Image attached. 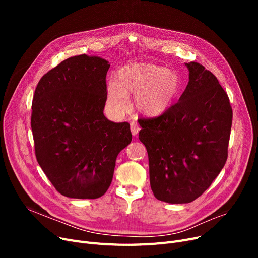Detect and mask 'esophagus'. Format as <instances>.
<instances>
[{
	"label": "esophagus",
	"instance_id": "obj_1",
	"mask_svg": "<svg viewBox=\"0 0 258 258\" xmlns=\"http://www.w3.org/2000/svg\"><path fill=\"white\" fill-rule=\"evenodd\" d=\"M139 125L137 124V122L135 121H132L131 122V132H132V135L133 136H137V134L139 132Z\"/></svg>",
	"mask_w": 258,
	"mask_h": 258
}]
</instances>
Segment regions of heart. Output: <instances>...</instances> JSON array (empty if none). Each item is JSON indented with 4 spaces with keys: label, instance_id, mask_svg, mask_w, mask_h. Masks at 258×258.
I'll list each match as a JSON object with an SVG mask.
<instances>
[{
    "label": "heart",
    "instance_id": "b5f03b06",
    "mask_svg": "<svg viewBox=\"0 0 258 258\" xmlns=\"http://www.w3.org/2000/svg\"><path fill=\"white\" fill-rule=\"evenodd\" d=\"M181 80L167 68L152 63H131L117 71L115 84L106 89V106L114 115L128 108V95H136L138 110L150 117L163 115L179 97Z\"/></svg>",
    "mask_w": 258,
    "mask_h": 258
}]
</instances>
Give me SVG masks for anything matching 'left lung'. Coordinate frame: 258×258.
<instances>
[{"mask_svg":"<svg viewBox=\"0 0 258 258\" xmlns=\"http://www.w3.org/2000/svg\"><path fill=\"white\" fill-rule=\"evenodd\" d=\"M185 64L189 81L179 101L163 115L142 119L139 132L154 196L170 204L195 201L218 177L232 125V107L218 78L199 62Z\"/></svg>","mask_w":258,"mask_h":258,"instance_id":"8db88e82","label":"left lung"}]
</instances>
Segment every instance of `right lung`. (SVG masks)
Here are the masks:
<instances>
[{
    "mask_svg": "<svg viewBox=\"0 0 258 258\" xmlns=\"http://www.w3.org/2000/svg\"><path fill=\"white\" fill-rule=\"evenodd\" d=\"M110 64L86 54L64 59L38 81L31 128L39 166L68 198L98 199L110 187L116 158L132 141L127 122L106 119Z\"/></svg>",
    "mask_w": 258,
    "mask_h": 258,
    "instance_id": "add662e5",
    "label": "right lung"
}]
</instances>
